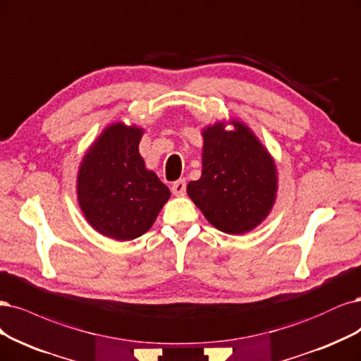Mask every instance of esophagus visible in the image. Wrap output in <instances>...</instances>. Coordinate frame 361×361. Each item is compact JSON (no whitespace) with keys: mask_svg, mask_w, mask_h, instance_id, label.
I'll list each match as a JSON object with an SVG mask.
<instances>
[{"mask_svg":"<svg viewBox=\"0 0 361 361\" xmlns=\"http://www.w3.org/2000/svg\"><path fill=\"white\" fill-rule=\"evenodd\" d=\"M171 192L175 194V195H185V192H186V180L185 179H179L176 182H173Z\"/></svg>","mask_w":361,"mask_h":361,"instance_id":"34e87169","label":"esophagus"}]
</instances>
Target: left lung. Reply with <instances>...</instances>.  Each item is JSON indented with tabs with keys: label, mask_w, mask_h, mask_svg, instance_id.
I'll list each match as a JSON object with an SVG mask.
<instances>
[{
	"label": "left lung",
	"mask_w": 361,
	"mask_h": 361,
	"mask_svg": "<svg viewBox=\"0 0 361 361\" xmlns=\"http://www.w3.org/2000/svg\"><path fill=\"white\" fill-rule=\"evenodd\" d=\"M227 131L222 123L203 130L202 178L186 192L212 226L245 234L266 219L276 198L278 176L271 157L239 121Z\"/></svg>",
	"instance_id": "8db88e82"
}]
</instances>
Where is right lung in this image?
I'll return each mask as SVG.
<instances>
[{"instance_id":"add662e5","label":"right lung","mask_w":361,"mask_h":361,"mask_svg":"<svg viewBox=\"0 0 361 361\" xmlns=\"http://www.w3.org/2000/svg\"><path fill=\"white\" fill-rule=\"evenodd\" d=\"M143 130L111 123L83 157L78 198L85 218L103 235L133 240L152 227L170 190L139 154Z\"/></svg>"}]
</instances>
